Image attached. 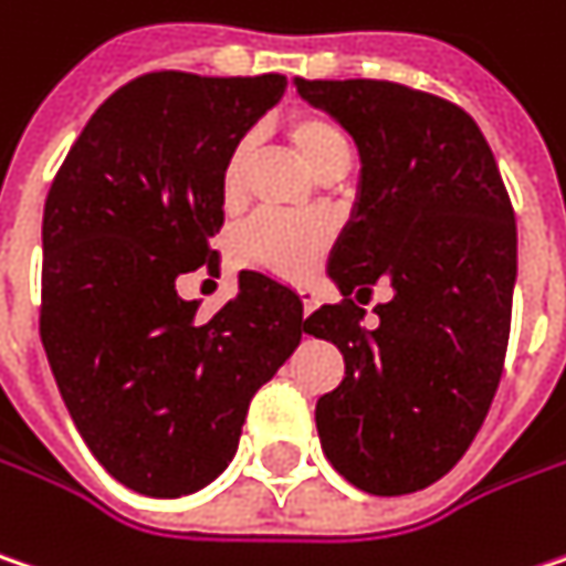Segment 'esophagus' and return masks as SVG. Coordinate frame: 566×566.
I'll list each match as a JSON object with an SVG mask.
<instances>
[{
    "instance_id": "34e87169",
    "label": "esophagus",
    "mask_w": 566,
    "mask_h": 566,
    "mask_svg": "<svg viewBox=\"0 0 566 566\" xmlns=\"http://www.w3.org/2000/svg\"><path fill=\"white\" fill-rule=\"evenodd\" d=\"M297 294H301V304H304V316L314 311V297H311V287H297Z\"/></svg>"
}]
</instances>
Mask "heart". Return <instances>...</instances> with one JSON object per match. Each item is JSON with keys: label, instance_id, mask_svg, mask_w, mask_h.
Instances as JSON below:
<instances>
[{"label": "heart", "instance_id": "obj_1", "mask_svg": "<svg viewBox=\"0 0 566 566\" xmlns=\"http://www.w3.org/2000/svg\"><path fill=\"white\" fill-rule=\"evenodd\" d=\"M287 140L297 150V156L314 169L323 172L329 163L349 156V144L343 130L323 115H291L287 124ZM247 169H250V144L240 140L227 153L223 169H220V198L227 208L243 201L247 191ZM329 227L323 220L284 214H255L233 233V255L247 269H259L279 279H301L319 252L326 250Z\"/></svg>", "mask_w": 566, "mask_h": 566}]
</instances>
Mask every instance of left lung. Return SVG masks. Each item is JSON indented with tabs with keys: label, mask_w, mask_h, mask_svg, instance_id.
<instances>
[{
	"label": "left lung",
	"mask_w": 566,
	"mask_h": 566,
	"mask_svg": "<svg viewBox=\"0 0 566 566\" xmlns=\"http://www.w3.org/2000/svg\"><path fill=\"white\" fill-rule=\"evenodd\" d=\"M361 156L352 220L329 252L343 301L307 316L346 375L316 400L329 464L365 493L446 478L500 387L515 284V214L490 144L464 108L384 80H294ZM387 277L365 331L350 294Z\"/></svg>",
	"instance_id": "obj_1"
}]
</instances>
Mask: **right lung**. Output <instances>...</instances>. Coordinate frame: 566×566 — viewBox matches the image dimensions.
<instances>
[{"mask_svg":"<svg viewBox=\"0 0 566 566\" xmlns=\"http://www.w3.org/2000/svg\"><path fill=\"white\" fill-rule=\"evenodd\" d=\"M287 80L147 73L88 117L44 205L41 343L98 464L147 496L211 483L252 394L307 333L301 297L262 272L198 316L176 282L217 269L220 169Z\"/></svg>","mask_w":566,"mask_h":566,"instance_id":"add662e5","label":"right lung"}]
</instances>
